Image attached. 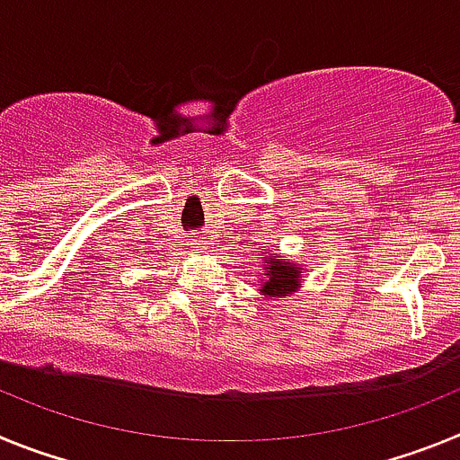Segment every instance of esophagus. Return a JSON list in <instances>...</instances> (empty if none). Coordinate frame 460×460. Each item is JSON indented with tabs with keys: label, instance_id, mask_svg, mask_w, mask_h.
I'll return each mask as SVG.
<instances>
[{
	"label": "esophagus",
	"instance_id": "34e87169",
	"mask_svg": "<svg viewBox=\"0 0 460 460\" xmlns=\"http://www.w3.org/2000/svg\"><path fill=\"white\" fill-rule=\"evenodd\" d=\"M190 249H193L195 253H205V251L209 249V243H207L205 239H193V242H190Z\"/></svg>",
	"mask_w": 460,
	"mask_h": 460
}]
</instances>
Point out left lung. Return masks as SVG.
I'll use <instances>...</instances> for the list:
<instances>
[{
	"label": "left lung",
	"mask_w": 460,
	"mask_h": 460,
	"mask_svg": "<svg viewBox=\"0 0 460 460\" xmlns=\"http://www.w3.org/2000/svg\"><path fill=\"white\" fill-rule=\"evenodd\" d=\"M265 251V249H262ZM304 283L302 265H296L292 260H286L279 253L265 255V280L260 286V292L274 299H286L295 295Z\"/></svg>",
	"instance_id": "8db88e82"
}]
</instances>
